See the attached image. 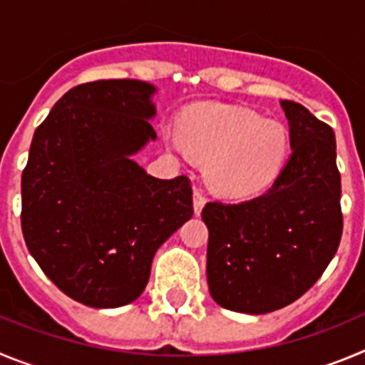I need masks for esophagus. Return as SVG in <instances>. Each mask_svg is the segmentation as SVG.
<instances>
[{
	"label": "esophagus",
	"mask_w": 365,
	"mask_h": 365,
	"mask_svg": "<svg viewBox=\"0 0 365 365\" xmlns=\"http://www.w3.org/2000/svg\"><path fill=\"white\" fill-rule=\"evenodd\" d=\"M205 205V196L200 189H195V195H192V207H195V215L200 216L202 215V209Z\"/></svg>",
	"instance_id": "34e87169"
}]
</instances>
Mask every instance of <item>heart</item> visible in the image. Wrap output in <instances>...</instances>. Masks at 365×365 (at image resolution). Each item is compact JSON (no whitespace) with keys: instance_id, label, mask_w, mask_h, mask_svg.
Wrapping results in <instances>:
<instances>
[{"instance_id":"1","label":"heart","mask_w":365,"mask_h":365,"mask_svg":"<svg viewBox=\"0 0 365 365\" xmlns=\"http://www.w3.org/2000/svg\"><path fill=\"white\" fill-rule=\"evenodd\" d=\"M169 142L205 162L207 183L218 195L244 198L267 189L291 153L287 127L245 107L200 105L187 110Z\"/></svg>"}]
</instances>
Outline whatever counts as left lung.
<instances>
[{"label": "left lung", "instance_id": "left-lung-1", "mask_svg": "<svg viewBox=\"0 0 365 365\" xmlns=\"http://www.w3.org/2000/svg\"><path fill=\"white\" fill-rule=\"evenodd\" d=\"M291 156L264 195L242 203L211 202L207 282L229 311L265 314L314 285L342 238L336 142L327 123L304 105L282 100Z\"/></svg>", "mask_w": 365, "mask_h": 365}]
</instances>
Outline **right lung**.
<instances>
[{
	"label": "right lung",
	"instance_id": "1",
	"mask_svg": "<svg viewBox=\"0 0 365 365\" xmlns=\"http://www.w3.org/2000/svg\"><path fill=\"white\" fill-rule=\"evenodd\" d=\"M156 87L78 85L36 129L21 176V229L67 297L110 309L136 300L160 245L192 216L189 178L160 180L133 160L156 140Z\"/></svg>",
	"mask_w": 365,
	"mask_h": 365
}]
</instances>
